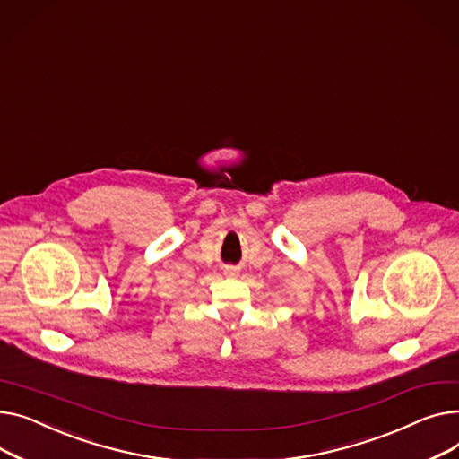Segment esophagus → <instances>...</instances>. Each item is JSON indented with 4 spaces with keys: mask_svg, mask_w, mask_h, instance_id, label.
Here are the masks:
<instances>
[{
    "mask_svg": "<svg viewBox=\"0 0 459 459\" xmlns=\"http://www.w3.org/2000/svg\"><path fill=\"white\" fill-rule=\"evenodd\" d=\"M226 274L233 276V274H235V268H226Z\"/></svg>",
    "mask_w": 459,
    "mask_h": 459,
    "instance_id": "esophagus-1",
    "label": "esophagus"
}]
</instances>
